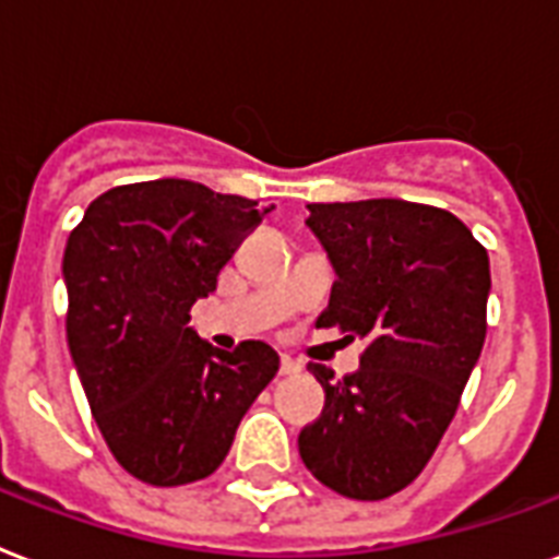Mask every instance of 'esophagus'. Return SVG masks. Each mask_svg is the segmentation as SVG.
I'll return each instance as SVG.
<instances>
[{"mask_svg": "<svg viewBox=\"0 0 559 559\" xmlns=\"http://www.w3.org/2000/svg\"><path fill=\"white\" fill-rule=\"evenodd\" d=\"M301 372V364L293 360L289 355H281V374H298Z\"/></svg>", "mask_w": 559, "mask_h": 559, "instance_id": "obj_1", "label": "esophagus"}]
</instances>
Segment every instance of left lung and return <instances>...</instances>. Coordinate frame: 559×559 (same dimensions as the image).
<instances>
[{
	"label": "left lung",
	"instance_id": "obj_1",
	"mask_svg": "<svg viewBox=\"0 0 559 559\" xmlns=\"http://www.w3.org/2000/svg\"><path fill=\"white\" fill-rule=\"evenodd\" d=\"M336 281L319 328L364 340L360 369L325 390L298 433L313 478L357 501H381L419 478L457 413L487 336L489 258L457 216L402 199L308 204Z\"/></svg>",
	"mask_w": 559,
	"mask_h": 559
}]
</instances>
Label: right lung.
Masks as SVG:
<instances>
[{
  "instance_id": "obj_1",
  "label": "right lung",
  "mask_w": 559,
  "mask_h": 559,
  "mask_svg": "<svg viewBox=\"0 0 559 559\" xmlns=\"http://www.w3.org/2000/svg\"><path fill=\"white\" fill-rule=\"evenodd\" d=\"M263 213L185 178L114 187L93 199L63 249L67 343L110 454L143 484L207 478L237 425L278 372L275 348H213L190 308Z\"/></svg>"
}]
</instances>
